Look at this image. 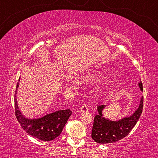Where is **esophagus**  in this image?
Masks as SVG:
<instances>
[{
    "label": "esophagus",
    "instance_id": "obj_1",
    "mask_svg": "<svg viewBox=\"0 0 158 158\" xmlns=\"http://www.w3.org/2000/svg\"><path fill=\"white\" fill-rule=\"evenodd\" d=\"M80 110L81 111V112H87L89 111V108H88V106L86 105H83L80 108Z\"/></svg>",
    "mask_w": 158,
    "mask_h": 158
}]
</instances>
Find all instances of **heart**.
Listing matches in <instances>:
<instances>
[{
	"label": "heart",
	"instance_id": "heart-1",
	"mask_svg": "<svg viewBox=\"0 0 158 158\" xmlns=\"http://www.w3.org/2000/svg\"><path fill=\"white\" fill-rule=\"evenodd\" d=\"M94 80V78L93 77H86V78H84V81L85 82H89V81H92ZM109 85V81H104L102 84V85H101V88L102 89L105 90V89H106L108 88Z\"/></svg>",
	"mask_w": 158,
	"mask_h": 158
}]
</instances>
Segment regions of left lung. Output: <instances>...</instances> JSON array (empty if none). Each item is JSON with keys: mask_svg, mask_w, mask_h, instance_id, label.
Instances as JSON below:
<instances>
[{"mask_svg": "<svg viewBox=\"0 0 158 158\" xmlns=\"http://www.w3.org/2000/svg\"><path fill=\"white\" fill-rule=\"evenodd\" d=\"M139 87L143 90L142 82L139 83ZM143 97L141 98L138 109L132 116L123 118L117 121H112L103 117L102 111L105 105L98 106V114L94 118L91 137L95 142L109 143L116 142L123 139L130 133L137 123L142 113Z\"/></svg>", "mask_w": 158, "mask_h": 158, "instance_id": "left-lung-1", "label": "left lung"}]
</instances>
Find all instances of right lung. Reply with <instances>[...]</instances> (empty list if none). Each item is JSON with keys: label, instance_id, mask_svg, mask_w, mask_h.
<instances>
[{"label": "right lung", "instance_id": "add662e5", "mask_svg": "<svg viewBox=\"0 0 158 158\" xmlns=\"http://www.w3.org/2000/svg\"><path fill=\"white\" fill-rule=\"evenodd\" d=\"M19 87L17 85L15 94V116L21 127L28 135L42 141H49L53 140L60 135L67 121L71 116L70 109L59 110L52 114L45 115L40 118L31 119L26 118L21 114L17 105L16 94Z\"/></svg>", "mask_w": 158, "mask_h": 158}]
</instances>
